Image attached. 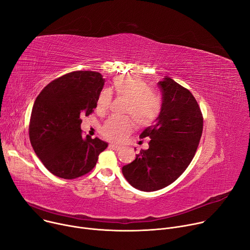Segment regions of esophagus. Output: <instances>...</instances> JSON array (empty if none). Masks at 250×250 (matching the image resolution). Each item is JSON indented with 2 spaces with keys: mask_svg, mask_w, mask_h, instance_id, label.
Returning a JSON list of instances; mask_svg holds the SVG:
<instances>
[{
  "mask_svg": "<svg viewBox=\"0 0 250 250\" xmlns=\"http://www.w3.org/2000/svg\"><path fill=\"white\" fill-rule=\"evenodd\" d=\"M108 147H109V148H111V149H113V150H120V149L122 148L120 146L112 145V144H111V145H109V146H108Z\"/></svg>",
  "mask_w": 250,
  "mask_h": 250,
  "instance_id": "34e87169",
  "label": "esophagus"
}]
</instances>
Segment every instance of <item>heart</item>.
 <instances>
[{
  "label": "heart",
  "instance_id": "b5f03b06",
  "mask_svg": "<svg viewBox=\"0 0 250 250\" xmlns=\"http://www.w3.org/2000/svg\"><path fill=\"white\" fill-rule=\"evenodd\" d=\"M113 89L118 98L125 100V115L131 116L138 126L145 127L153 124L162 110V100L152 93L151 87L135 76H119L113 79ZM111 102V94L104 89L97 100V110L104 113ZM134 128L129 118L108 119L102 128L104 137L110 142H122Z\"/></svg>",
  "mask_w": 250,
  "mask_h": 250
}]
</instances>
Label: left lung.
Wrapping results in <instances>:
<instances>
[{
  "instance_id": "obj_1",
  "label": "left lung",
  "mask_w": 250,
  "mask_h": 250,
  "mask_svg": "<svg viewBox=\"0 0 250 250\" xmlns=\"http://www.w3.org/2000/svg\"><path fill=\"white\" fill-rule=\"evenodd\" d=\"M163 104L155 124L141 139H150L148 148L123 167L129 185L143 191L162 189L176 180L191 163L203 128L200 107L189 90L166 77L158 82Z\"/></svg>"
}]
</instances>
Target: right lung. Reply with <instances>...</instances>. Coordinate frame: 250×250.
<instances>
[{
  "mask_svg": "<svg viewBox=\"0 0 250 250\" xmlns=\"http://www.w3.org/2000/svg\"><path fill=\"white\" fill-rule=\"evenodd\" d=\"M104 84L100 73L77 71L54 80L37 97L29 125L30 141L54 175L74 179L86 174L107 147L98 138H83L81 129V118L97 107Z\"/></svg>",
  "mask_w": 250,
  "mask_h": 250,
  "instance_id": "add662e5",
  "label": "right lung"
}]
</instances>
